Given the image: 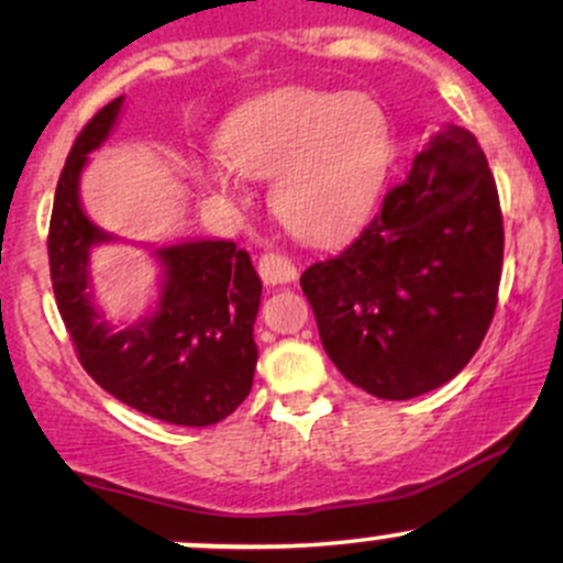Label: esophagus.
I'll list each match as a JSON object with an SVG mask.
<instances>
[{"label": "esophagus", "mask_w": 563, "mask_h": 563, "mask_svg": "<svg viewBox=\"0 0 563 563\" xmlns=\"http://www.w3.org/2000/svg\"><path fill=\"white\" fill-rule=\"evenodd\" d=\"M256 269H260V277L267 286H283V283L296 280V275H299L294 262L283 254H264Z\"/></svg>", "instance_id": "1"}]
</instances>
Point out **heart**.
Segmentation results:
<instances>
[{
    "instance_id": "1",
    "label": "heart",
    "mask_w": 563,
    "mask_h": 563,
    "mask_svg": "<svg viewBox=\"0 0 563 563\" xmlns=\"http://www.w3.org/2000/svg\"><path fill=\"white\" fill-rule=\"evenodd\" d=\"M222 155L200 179L224 198H241V177H273V209L294 235L325 241L365 214L384 174L389 126L360 95L280 89L232 113Z\"/></svg>"
}]
</instances>
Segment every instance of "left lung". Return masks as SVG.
I'll return each mask as SVG.
<instances>
[{
  "label": "left lung",
  "instance_id": "8db88e82",
  "mask_svg": "<svg viewBox=\"0 0 563 563\" xmlns=\"http://www.w3.org/2000/svg\"><path fill=\"white\" fill-rule=\"evenodd\" d=\"M503 273V214L468 129L431 134L344 251L303 269L320 341L346 380L412 399L455 378L484 341Z\"/></svg>",
  "mask_w": 563,
  "mask_h": 563
}]
</instances>
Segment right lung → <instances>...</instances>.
<instances>
[{"label": "right lung", "mask_w": 563, "mask_h": 563, "mask_svg": "<svg viewBox=\"0 0 563 563\" xmlns=\"http://www.w3.org/2000/svg\"><path fill=\"white\" fill-rule=\"evenodd\" d=\"M124 97L92 115L70 147L49 219V275L84 371L119 402L174 426L228 418L254 384V322L262 280L232 241H185L156 251L164 267L156 309L115 328L95 307L89 254L111 243L84 214L79 179L89 153L119 121Z\"/></svg>", "instance_id": "obj_1"}]
</instances>
